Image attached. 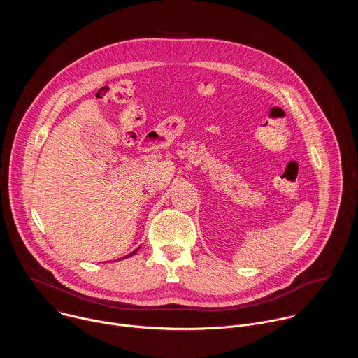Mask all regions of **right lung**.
Wrapping results in <instances>:
<instances>
[{
	"instance_id": "1",
	"label": "right lung",
	"mask_w": 358,
	"mask_h": 358,
	"mask_svg": "<svg viewBox=\"0 0 358 358\" xmlns=\"http://www.w3.org/2000/svg\"><path fill=\"white\" fill-rule=\"evenodd\" d=\"M137 250H138V249H136V250H134V252H131V253H130V255H127V257H131V255H134V253H136V252H137ZM127 257H126V258H127Z\"/></svg>"
}]
</instances>
